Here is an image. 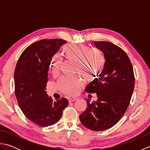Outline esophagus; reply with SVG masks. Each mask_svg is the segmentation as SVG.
Masks as SVG:
<instances>
[{"instance_id":"esophagus-1","label":"esophagus","mask_w":150,"mask_h":150,"mask_svg":"<svg viewBox=\"0 0 150 150\" xmlns=\"http://www.w3.org/2000/svg\"><path fill=\"white\" fill-rule=\"evenodd\" d=\"M77 100V98H75V97H73V98H69V99H68L69 103H71V102H74V101Z\"/></svg>"}]
</instances>
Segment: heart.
Segmentation results:
<instances>
[{
  "mask_svg": "<svg viewBox=\"0 0 150 150\" xmlns=\"http://www.w3.org/2000/svg\"><path fill=\"white\" fill-rule=\"evenodd\" d=\"M62 50L65 58L75 63V72L80 73L86 80L91 79L92 74L99 73L104 68L106 59L98 50H90L84 45H66ZM61 64L62 60L59 55L52 57L51 68L53 75L59 73ZM82 86V81L79 77H62L59 81V86L61 90L70 95L77 94Z\"/></svg>",
  "mask_w": 150,
  "mask_h": 150,
  "instance_id": "obj_1",
  "label": "heart"
}]
</instances>
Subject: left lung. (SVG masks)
Here are the masks:
<instances>
[{
  "mask_svg": "<svg viewBox=\"0 0 150 150\" xmlns=\"http://www.w3.org/2000/svg\"><path fill=\"white\" fill-rule=\"evenodd\" d=\"M104 54L106 62L99 77L88 85L87 93H97L96 103L86 100L87 108L79 119L86 128L104 131L113 127L128 108L135 87L133 69L124 51L110 42L95 41Z\"/></svg>",
  "mask_w": 150,
  "mask_h": 150,
  "instance_id": "obj_1",
  "label": "left lung"
}]
</instances>
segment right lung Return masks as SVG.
<instances>
[{
	"label": "right lung",
	"instance_id": "right-lung-1",
	"mask_svg": "<svg viewBox=\"0 0 150 150\" xmlns=\"http://www.w3.org/2000/svg\"><path fill=\"white\" fill-rule=\"evenodd\" d=\"M66 42L60 39L37 41L25 49L16 65L15 93L18 106L24 115L38 126L57 123L68 105L66 98L53 101L46 91L51 60Z\"/></svg>",
	"mask_w": 150,
	"mask_h": 150
}]
</instances>
